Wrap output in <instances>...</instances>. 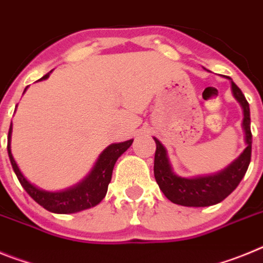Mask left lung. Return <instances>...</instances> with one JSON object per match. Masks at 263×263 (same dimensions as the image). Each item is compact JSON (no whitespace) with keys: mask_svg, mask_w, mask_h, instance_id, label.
<instances>
[{"mask_svg":"<svg viewBox=\"0 0 263 263\" xmlns=\"http://www.w3.org/2000/svg\"><path fill=\"white\" fill-rule=\"evenodd\" d=\"M205 69V68H204ZM232 93L242 108V129L245 133V150L224 170L211 175L184 178L174 173L167 150L159 139L154 158V176L164 196L174 204L183 206H210L222 201L236 190L245 176L252 157V132H250V109L241 89L231 78Z\"/></svg>","mask_w":263,"mask_h":263,"instance_id":"1","label":"left lung"}]
</instances>
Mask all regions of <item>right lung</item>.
<instances>
[{
    "mask_svg": "<svg viewBox=\"0 0 263 263\" xmlns=\"http://www.w3.org/2000/svg\"><path fill=\"white\" fill-rule=\"evenodd\" d=\"M51 72L52 71L46 73L38 81L50 78ZM26 89L27 87L25 88L23 93L26 92ZM11 132H13V124H10V129H9L8 153L11 167H13L18 180L22 184V187L26 190L27 194L39 205H42L50 212L59 213V215L80 212V211L97 205L100 201L103 200L106 195V191H108V185L110 183L111 173H113V167H115L116 162L133 143V139L120 143H111L99 155L95 166L92 167L89 174L81 182L72 185V187L66 188V190H62V191H46L43 188H39L38 185L32 184L30 180H27L26 176L23 175L22 171L18 167L17 162L11 154Z\"/></svg>",
    "mask_w": 263,
    "mask_h": 263,
    "instance_id": "obj_1",
    "label": "right lung"
}]
</instances>
